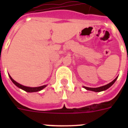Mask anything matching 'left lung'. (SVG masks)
<instances>
[{
    "mask_svg": "<svg viewBox=\"0 0 128 128\" xmlns=\"http://www.w3.org/2000/svg\"><path fill=\"white\" fill-rule=\"evenodd\" d=\"M118 77H116L112 82H111L110 83H109V84H106V85L103 86H100V87L98 88H88L86 87V86H83V87H84L85 89L87 90H90V91L95 92H100L104 91V90H106L107 89H108L110 87H111L114 84V82H116V80H117Z\"/></svg>",
    "mask_w": 128,
    "mask_h": 128,
    "instance_id": "1",
    "label": "left lung"
}]
</instances>
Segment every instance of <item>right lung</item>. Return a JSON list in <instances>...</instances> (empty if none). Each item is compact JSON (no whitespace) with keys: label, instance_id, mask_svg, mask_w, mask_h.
I'll list each match as a JSON object with an SVG mask.
<instances>
[{"label":"right lung","instance_id":"1","mask_svg":"<svg viewBox=\"0 0 128 128\" xmlns=\"http://www.w3.org/2000/svg\"><path fill=\"white\" fill-rule=\"evenodd\" d=\"M10 78L11 81L15 84V85L17 87L19 88H20V89L23 90H24L26 92H39L42 90V89H44V88H46L47 86V85H44L42 86H39V87H28V86H23L22 84H19L17 82H16L15 80H14L12 78L10 75H8Z\"/></svg>","mask_w":128,"mask_h":128}]
</instances>
